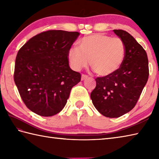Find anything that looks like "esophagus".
<instances>
[{"instance_id": "obj_1", "label": "esophagus", "mask_w": 159, "mask_h": 159, "mask_svg": "<svg viewBox=\"0 0 159 159\" xmlns=\"http://www.w3.org/2000/svg\"><path fill=\"white\" fill-rule=\"evenodd\" d=\"M87 78H88V76L87 75H86V74H82V76H81V79L83 80H85V79H87Z\"/></svg>"}]
</instances>
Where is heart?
<instances>
[{
    "label": "heart",
    "mask_w": 159,
    "mask_h": 159,
    "mask_svg": "<svg viewBox=\"0 0 159 159\" xmlns=\"http://www.w3.org/2000/svg\"><path fill=\"white\" fill-rule=\"evenodd\" d=\"M77 48L69 50L67 57L72 68L79 70L88 65L100 76L116 72L122 64L126 47L119 38L96 33L82 38Z\"/></svg>",
    "instance_id": "obj_1"
}]
</instances>
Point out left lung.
Segmentation results:
<instances>
[{"instance_id":"left-lung-1","label":"left lung","mask_w":159,"mask_h":159,"mask_svg":"<svg viewBox=\"0 0 159 159\" xmlns=\"http://www.w3.org/2000/svg\"><path fill=\"white\" fill-rule=\"evenodd\" d=\"M124 42L126 55L121 67L109 76L97 77L91 99L104 116L119 117L133 109L149 76L146 50L130 33L113 30Z\"/></svg>"}]
</instances>
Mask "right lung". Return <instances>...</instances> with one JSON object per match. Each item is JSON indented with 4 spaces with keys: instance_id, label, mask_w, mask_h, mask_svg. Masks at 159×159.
<instances>
[{
    "instance_id": "add662e5",
    "label": "right lung",
    "mask_w": 159,
    "mask_h": 159,
    "mask_svg": "<svg viewBox=\"0 0 159 159\" xmlns=\"http://www.w3.org/2000/svg\"><path fill=\"white\" fill-rule=\"evenodd\" d=\"M79 32L49 30L33 37L17 54L14 82L29 109L43 117L59 113L81 75L67 57Z\"/></svg>"
}]
</instances>
